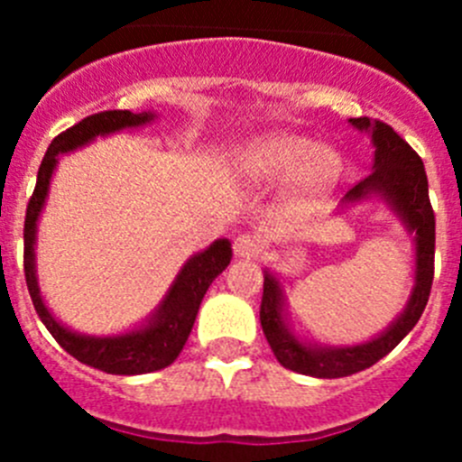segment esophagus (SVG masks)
I'll use <instances>...</instances> for the list:
<instances>
[{
	"mask_svg": "<svg viewBox=\"0 0 462 462\" xmlns=\"http://www.w3.org/2000/svg\"><path fill=\"white\" fill-rule=\"evenodd\" d=\"M234 252L238 256H247V259H252V256H259V252H261L259 238H254V236H250V234H240L238 238L234 240Z\"/></svg>",
	"mask_w": 462,
	"mask_h": 462,
	"instance_id": "esophagus-1",
	"label": "esophagus"
}]
</instances>
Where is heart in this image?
<instances>
[{
  "label": "heart",
  "instance_id": "b5f03b06",
  "mask_svg": "<svg viewBox=\"0 0 462 462\" xmlns=\"http://www.w3.org/2000/svg\"><path fill=\"white\" fill-rule=\"evenodd\" d=\"M243 171L259 182H284L293 178L296 194L303 201H312L336 185L342 173V157L337 150L321 148L312 138L268 134L247 145Z\"/></svg>",
  "mask_w": 462,
  "mask_h": 462
}]
</instances>
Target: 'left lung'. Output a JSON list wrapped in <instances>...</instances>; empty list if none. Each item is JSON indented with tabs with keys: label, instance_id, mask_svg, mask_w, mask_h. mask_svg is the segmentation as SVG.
I'll return each mask as SVG.
<instances>
[{
	"label": "left lung",
	"instance_id": "obj_1",
	"mask_svg": "<svg viewBox=\"0 0 462 462\" xmlns=\"http://www.w3.org/2000/svg\"><path fill=\"white\" fill-rule=\"evenodd\" d=\"M349 122L361 132H368L373 138L374 171L346 191L342 203H356L368 196H379L402 219L407 231L414 234V289L407 300V308L382 336L363 345L319 346L305 345L287 328L284 314H282L284 296H282L280 282L266 271L259 310L263 336L284 368L319 379L349 377L386 356L414 328L416 321L421 319L428 296H430L432 273H435V212L428 199V178L421 157L386 122L370 120V117H352Z\"/></svg>",
	"mask_w": 462,
	"mask_h": 462
}]
</instances>
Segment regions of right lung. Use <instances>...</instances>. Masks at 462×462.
Masks as SVG:
<instances>
[{
    "mask_svg": "<svg viewBox=\"0 0 462 462\" xmlns=\"http://www.w3.org/2000/svg\"><path fill=\"white\" fill-rule=\"evenodd\" d=\"M152 120L154 113L104 110V113H94V116L85 117L79 125H73L71 129L52 138L46 157L39 166L34 194L27 203V215H24V282H27L39 319L46 324L51 336L60 342L64 352L79 358L89 368L104 370L108 374H145L171 365L189 337L196 312L201 308L208 287L231 263V243L226 238L215 240L208 250L194 254L182 266V271L178 273L169 293L154 310L148 324L143 328L122 333V336H80L76 330L60 324L43 303L34 263L36 222H39V215L43 210V203H46L48 187H51V178L57 166V154L83 148L97 136H108V134H116L120 129L148 125Z\"/></svg>",
    "mask_w": 462,
    "mask_h": 462,
    "instance_id": "1",
    "label": "right lung"
}]
</instances>
